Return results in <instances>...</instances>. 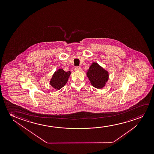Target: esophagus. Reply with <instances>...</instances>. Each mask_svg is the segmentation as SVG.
I'll return each mask as SVG.
<instances>
[{
  "label": "esophagus",
  "mask_w": 154,
  "mask_h": 154,
  "mask_svg": "<svg viewBox=\"0 0 154 154\" xmlns=\"http://www.w3.org/2000/svg\"><path fill=\"white\" fill-rule=\"evenodd\" d=\"M75 70L76 71H81L82 70V68L80 67H76L75 68Z\"/></svg>",
  "instance_id": "34e87169"
}]
</instances>
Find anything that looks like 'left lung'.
Segmentation results:
<instances>
[{
	"instance_id": "1",
	"label": "left lung",
	"mask_w": 154,
	"mask_h": 154,
	"mask_svg": "<svg viewBox=\"0 0 154 154\" xmlns=\"http://www.w3.org/2000/svg\"><path fill=\"white\" fill-rule=\"evenodd\" d=\"M87 76L93 86L101 89L109 79V73L97 63H93L87 72Z\"/></svg>"
}]
</instances>
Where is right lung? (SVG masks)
Returning a JSON list of instances; mask_svg holds the SVG:
<instances>
[{"label":"right lung","instance_id":"1","mask_svg":"<svg viewBox=\"0 0 154 154\" xmlns=\"http://www.w3.org/2000/svg\"><path fill=\"white\" fill-rule=\"evenodd\" d=\"M70 74L71 72L70 71L66 72L63 69L59 68L53 74L50 81V85L55 89H60L66 84Z\"/></svg>","mask_w":154,"mask_h":154}]
</instances>
